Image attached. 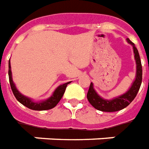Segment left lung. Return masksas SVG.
<instances>
[{
    "label": "left lung",
    "mask_w": 149,
    "mask_h": 149,
    "mask_svg": "<svg viewBox=\"0 0 149 149\" xmlns=\"http://www.w3.org/2000/svg\"><path fill=\"white\" fill-rule=\"evenodd\" d=\"M127 42L131 44L133 49L134 58L136 61V77L130 89L120 96L113 97L112 99H105L100 96L95 91L94 88V84L91 82L89 91L87 93V99L89 102L97 110L103 112H116L120 109H123L132 102L138 93L139 89L141 87L142 82V66L139 52L134 43L127 38Z\"/></svg>",
    "instance_id": "obj_1"
}]
</instances>
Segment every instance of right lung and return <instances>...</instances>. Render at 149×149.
<instances>
[{"mask_svg": "<svg viewBox=\"0 0 149 149\" xmlns=\"http://www.w3.org/2000/svg\"><path fill=\"white\" fill-rule=\"evenodd\" d=\"M8 78H9V82H10L11 89L13 91L14 96L16 97L17 101L20 102L22 105H24L29 109H33V110H47L54 108L58 102L61 100L62 97L63 96L65 90L67 88V86L70 83V82H68L67 83H64L62 85L58 86L56 88L53 94L50 97H48L46 100H41L38 102H35L34 100L31 99L30 97H26L24 94H22L19 92L16 87V85L13 80V76H12V70H11V64L10 59L8 61Z\"/></svg>", "mask_w": 149, "mask_h": 149, "instance_id": "add662e5", "label": "right lung"}]
</instances>
